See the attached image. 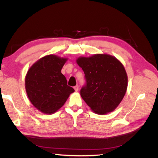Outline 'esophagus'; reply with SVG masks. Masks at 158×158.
<instances>
[{
	"mask_svg": "<svg viewBox=\"0 0 158 158\" xmlns=\"http://www.w3.org/2000/svg\"><path fill=\"white\" fill-rule=\"evenodd\" d=\"M74 90H75V91H76V92H77V91H78V89H79L78 85H75V86L74 87Z\"/></svg>",
	"mask_w": 158,
	"mask_h": 158,
	"instance_id": "1",
	"label": "esophagus"
}]
</instances>
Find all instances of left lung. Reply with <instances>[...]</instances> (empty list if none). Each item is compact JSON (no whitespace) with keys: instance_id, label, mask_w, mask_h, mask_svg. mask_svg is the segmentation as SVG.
Segmentation results:
<instances>
[{"instance_id":"left-lung-1","label":"left lung","mask_w":158,"mask_h":158,"mask_svg":"<svg viewBox=\"0 0 158 158\" xmlns=\"http://www.w3.org/2000/svg\"><path fill=\"white\" fill-rule=\"evenodd\" d=\"M84 73L85 83L81 97L95 113L114 111L125 96L128 78L125 68L115 57L97 54L76 60Z\"/></svg>"}]
</instances>
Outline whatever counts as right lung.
I'll return each mask as SVG.
<instances>
[{
	"label": "right lung",
	"mask_w": 158,
	"mask_h": 158,
	"mask_svg": "<svg viewBox=\"0 0 158 158\" xmlns=\"http://www.w3.org/2000/svg\"><path fill=\"white\" fill-rule=\"evenodd\" d=\"M66 60L54 55H47L27 71L25 80L27 95L33 106L42 113L56 112L74 92L61 73Z\"/></svg>",
	"instance_id": "right-lung-1"
}]
</instances>
